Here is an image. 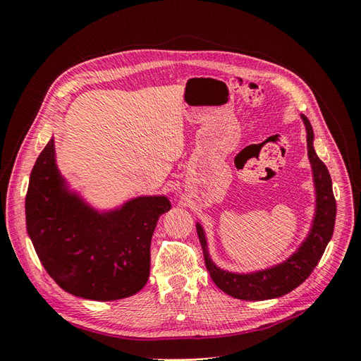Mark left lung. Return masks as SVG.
Here are the masks:
<instances>
[{"instance_id": "8db88e82", "label": "left lung", "mask_w": 361, "mask_h": 361, "mask_svg": "<svg viewBox=\"0 0 361 361\" xmlns=\"http://www.w3.org/2000/svg\"><path fill=\"white\" fill-rule=\"evenodd\" d=\"M307 130V154L312 164L316 190V212L307 238L295 253L281 264L248 274H236L218 268L207 253V243L203 227L197 223V235L202 244L204 264L215 285L227 295L238 300L262 301L279 298L298 288L307 279L321 260L326 244L330 243L336 221V199L330 173L313 149V129L309 118L301 114Z\"/></svg>"}]
</instances>
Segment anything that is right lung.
Instances as JSON below:
<instances>
[{
    "instance_id": "right-lung-1",
    "label": "right lung",
    "mask_w": 361,
    "mask_h": 361,
    "mask_svg": "<svg viewBox=\"0 0 361 361\" xmlns=\"http://www.w3.org/2000/svg\"><path fill=\"white\" fill-rule=\"evenodd\" d=\"M170 207L166 195H143L108 212L93 209L68 190L51 138L30 174L27 232L61 289L85 300L114 301L145 288L152 235Z\"/></svg>"
}]
</instances>
